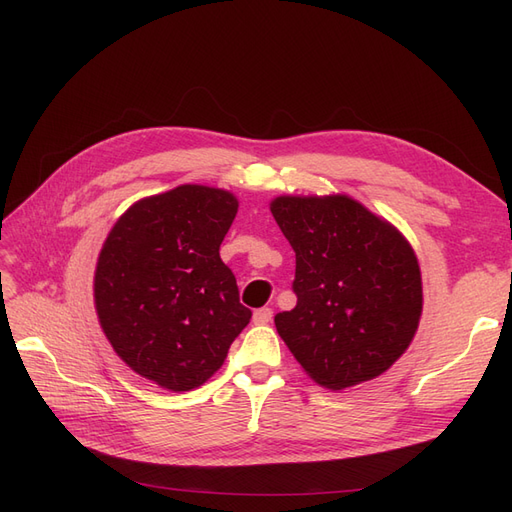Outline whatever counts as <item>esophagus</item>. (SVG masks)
I'll use <instances>...</instances> for the list:
<instances>
[{
	"instance_id": "esophagus-1",
	"label": "esophagus",
	"mask_w": 512,
	"mask_h": 512,
	"mask_svg": "<svg viewBox=\"0 0 512 512\" xmlns=\"http://www.w3.org/2000/svg\"><path fill=\"white\" fill-rule=\"evenodd\" d=\"M273 318V309L271 307H260L254 312V322L256 324H269Z\"/></svg>"
}]
</instances>
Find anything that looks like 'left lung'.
<instances>
[{
    "label": "left lung",
    "mask_w": 512,
    "mask_h": 512,
    "mask_svg": "<svg viewBox=\"0 0 512 512\" xmlns=\"http://www.w3.org/2000/svg\"><path fill=\"white\" fill-rule=\"evenodd\" d=\"M271 213L297 254V305L275 316L294 359L331 391L384 374L408 350L423 312L412 245L344 194L277 196Z\"/></svg>",
    "instance_id": "obj_1"
}]
</instances>
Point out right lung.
I'll return each mask as SVG.
<instances>
[{
  "instance_id": "obj_1",
  "label": "right lung",
  "mask_w": 512,
  "mask_h": 512,
  "mask_svg": "<svg viewBox=\"0 0 512 512\" xmlns=\"http://www.w3.org/2000/svg\"><path fill=\"white\" fill-rule=\"evenodd\" d=\"M237 209L230 192L185 183L138 200L102 245L100 327L121 361L162 389L205 384L252 318L220 258Z\"/></svg>"
}]
</instances>
